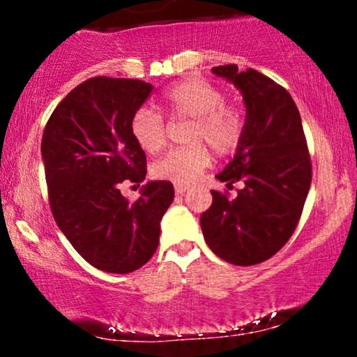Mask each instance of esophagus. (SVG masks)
<instances>
[{
  "instance_id": "esophagus-1",
  "label": "esophagus",
  "mask_w": 357,
  "mask_h": 357,
  "mask_svg": "<svg viewBox=\"0 0 357 357\" xmlns=\"http://www.w3.org/2000/svg\"><path fill=\"white\" fill-rule=\"evenodd\" d=\"M188 188H190V186H186V184H176V186H174L176 195H183V192L188 191Z\"/></svg>"
}]
</instances>
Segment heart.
I'll use <instances>...</instances> for the list:
<instances>
[{
	"label": "heart",
	"mask_w": 357,
	"mask_h": 357,
	"mask_svg": "<svg viewBox=\"0 0 357 357\" xmlns=\"http://www.w3.org/2000/svg\"><path fill=\"white\" fill-rule=\"evenodd\" d=\"M162 105L171 119H191L186 132V141L191 144L158 159L151 169L154 178L190 184L210 165L207 145L223 158L235 153L243 141L247 129L243 109L235 102L225 100L221 89L210 82H178L162 93ZM130 136L146 154H158L167 142L165 119L153 109L136 110L130 119Z\"/></svg>",
	"instance_id": "obj_1"
}]
</instances>
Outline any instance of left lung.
I'll return each instance as SVG.
<instances>
[{
    "instance_id": "left-lung-1",
    "label": "left lung",
    "mask_w": 357,
    "mask_h": 357,
    "mask_svg": "<svg viewBox=\"0 0 357 357\" xmlns=\"http://www.w3.org/2000/svg\"><path fill=\"white\" fill-rule=\"evenodd\" d=\"M233 82L247 105V129L233 161L216 178L245 184L235 199L211 191L202 230L215 255L240 267L273 257L296 231L312 181V161L290 93L264 73L235 63L213 67Z\"/></svg>"
}]
</instances>
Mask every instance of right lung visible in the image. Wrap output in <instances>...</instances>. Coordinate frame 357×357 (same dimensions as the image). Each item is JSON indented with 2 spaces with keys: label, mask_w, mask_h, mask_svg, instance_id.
I'll list each match as a JSON object with an SVG mask.
<instances>
[{
  "label": "right lung",
  "mask_w": 357,
  "mask_h": 357,
  "mask_svg": "<svg viewBox=\"0 0 357 357\" xmlns=\"http://www.w3.org/2000/svg\"><path fill=\"white\" fill-rule=\"evenodd\" d=\"M153 92L134 79L92 77L53 110L42 137L48 202L56 225L92 267L129 273L151 260L162 215L174 199L169 181H151L136 202L124 181L142 183L146 154L130 119Z\"/></svg>",
  "instance_id": "1"
}]
</instances>
